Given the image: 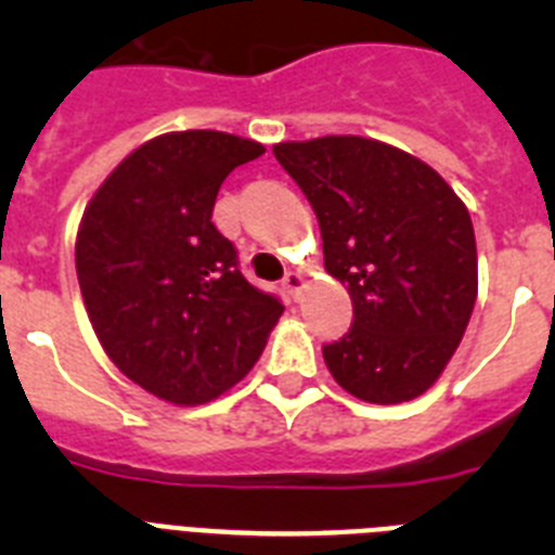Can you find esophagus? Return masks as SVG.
I'll return each mask as SVG.
<instances>
[{"label":"esophagus","instance_id":"esophagus-1","mask_svg":"<svg viewBox=\"0 0 555 555\" xmlns=\"http://www.w3.org/2000/svg\"><path fill=\"white\" fill-rule=\"evenodd\" d=\"M302 286H306V278H302L300 272H286V278H283V288H286V292L292 294L294 300L300 297Z\"/></svg>","mask_w":555,"mask_h":555}]
</instances>
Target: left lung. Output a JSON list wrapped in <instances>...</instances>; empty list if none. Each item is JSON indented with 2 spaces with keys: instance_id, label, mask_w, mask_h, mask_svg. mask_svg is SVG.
<instances>
[{
  "instance_id": "1",
  "label": "left lung",
  "mask_w": 555,
  "mask_h": 555,
  "mask_svg": "<svg viewBox=\"0 0 555 555\" xmlns=\"http://www.w3.org/2000/svg\"><path fill=\"white\" fill-rule=\"evenodd\" d=\"M272 152L311 203L327 274L352 300V327L322 347L336 384L377 405L425 395L478 297L467 205L425 160L384 141L322 135Z\"/></svg>"
}]
</instances>
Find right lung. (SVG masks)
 <instances>
[{"instance_id": "1", "label": "right lung", "mask_w": 555, "mask_h": 555, "mask_svg": "<svg viewBox=\"0 0 555 555\" xmlns=\"http://www.w3.org/2000/svg\"><path fill=\"white\" fill-rule=\"evenodd\" d=\"M263 144L219 130L164 132L132 150L82 214L75 261L102 350L175 405L217 400L261 358L278 297L238 272L210 222L219 185Z\"/></svg>"}]
</instances>
